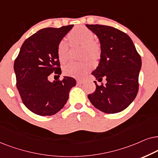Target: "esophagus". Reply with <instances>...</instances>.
I'll list each match as a JSON object with an SVG mask.
<instances>
[{
  "mask_svg": "<svg viewBox=\"0 0 158 158\" xmlns=\"http://www.w3.org/2000/svg\"><path fill=\"white\" fill-rule=\"evenodd\" d=\"M77 81L78 84H79V85H81V84H83L84 82H85V80H84V79H77Z\"/></svg>",
  "mask_w": 158,
  "mask_h": 158,
  "instance_id": "obj_1",
  "label": "esophagus"
}]
</instances>
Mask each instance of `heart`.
Returning a JSON list of instances; mask_svg holds the SVG:
<instances>
[{
  "instance_id": "b5f03b06",
  "label": "heart",
  "mask_w": 158,
  "mask_h": 158,
  "mask_svg": "<svg viewBox=\"0 0 158 158\" xmlns=\"http://www.w3.org/2000/svg\"><path fill=\"white\" fill-rule=\"evenodd\" d=\"M68 39L73 46H83L82 57L86 59L80 62H69L64 66V72L65 74L71 77H81L87 71L93 67V62L90 58L97 60L100 58L101 54L100 47L94 40L93 31L84 26H78L73 28L69 33ZM57 52L60 62L64 63L68 60L69 45L66 40H61L59 42Z\"/></svg>"
}]
</instances>
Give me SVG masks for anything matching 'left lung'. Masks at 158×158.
<instances>
[{
  "label": "left lung",
  "instance_id": "obj_1",
  "mask_svg": "<svg viewBox=\"0 0 158 158\" xmlns=\"http://www.w3.org/2000/svg\"><path fill=\"white\" fill-rule=\"evenodd\" d=\"M98 36L101 56L98 66L92 74L107 83L98 85L88 94L91 103L102 112L116 113L133 102L139 90V74L142 60L129 35L114 27L86 24Z\"/></svg>",
  "mask_w": 158,
  "mask_h": 158
}]
</instances>
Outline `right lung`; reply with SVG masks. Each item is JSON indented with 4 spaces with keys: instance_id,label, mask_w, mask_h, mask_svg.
Listing matches in <instances>:
<instances>
[{
    "instance_id": "add662e5",
    "label": "right lung",
    "mask_w": 158,
    "mask_h": 158,
    "mask_svg": "<svg viewBox=\"0 0 158 158\" xmlns=\"http://www.w3.org/2000/svg\"><path fill=\"white\" fill-rule=\"evenodd\" d=\"M73 26L48 27L37 31L24 42L14 61L16 87L23 103L35 114L45 116L58 113L76 85V80L70 77L53 82L48 79L53 72L61 73L58 45Z\"/></svg>"
}]
</instances>
